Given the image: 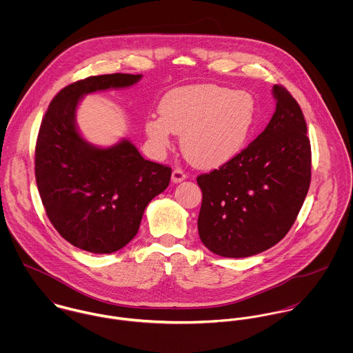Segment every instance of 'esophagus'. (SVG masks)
Returning <instances> with one entry per match:
<instances>
[{
  "label": "esophagus",
  "instance_id": "1",
  "mask_svg": "<svg viewBox=\"0 0 353 353\" xmlns=\"http://www.w3.org/2000/svg\"><path fill=\"white\" fill-rule=\"evenodd\" d=\"M186 172L183 171V170H181V168H175L174 171H172V175H171V179H172V182L174 183H179V182H182V181H185L186 179Z\"/></svg>",
  "mask_w": 353,
  "mask_h": 353
}]
</instances>
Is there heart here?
<instances>
[{
  "label": "heart",
  "mask_w": 353,
  "mask_h": 353,
  "mask_svg": "<svg viewBox=\"0 0 353 353\" xmlns=\"http://www.w3.org/2000/svg\"><path fill=\"white\" fill-rule=\"evenodd\" d=\"M159 114L145 122L156 151H167L171 133L182 134L185 157L197 167L212 168L243 150L254 128L256 103L246 91L194 84L167 92L159 103Z\"/></svg>",
  "instance_id": "b5f03b06"
}]
</instances>
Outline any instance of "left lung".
<instances>
[{
    "mask_svg": "<svg viewBox=\"0 0 353 353\" xmlns=\"http://www.w3.org/2000/svg\"><path fill=\"white\" fill-rule=\"evenodd\" d=\"M265 130L219 170L197 176L199 234L217 255L245 258L279 243L294 225L311 181V145L302 108L274 85Z\"/></svg>",
    "mask_w": 353,
    "mask_h": 353,
    "instance_id": "left-lung-1",
    "label": "left lung"
}]
</instances>
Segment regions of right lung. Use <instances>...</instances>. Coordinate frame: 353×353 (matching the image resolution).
I'll list each match as a JSON object with an SVG mask.
<instances>
[{"label":"right lung","instance_id":"1","mask_svg":"<svg viewBox=\"0 0 353 353\" xmlns=\"http://www.w3.org/2000/svg\"><path fill=\"white\" fill-rule=\"evenodd\" d=\"M141 74H101L62 88L42 119L35 147V178L46 214L70 245L95 254L126 246L147 205L170 185L171 168L145 160L128 140L98 148L76 128L85 94L136 84Z\"/></svg>","mask_w":353,"mask_h":353}]
</instances>
